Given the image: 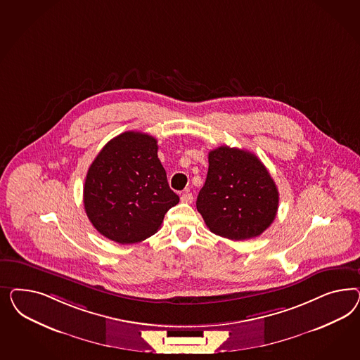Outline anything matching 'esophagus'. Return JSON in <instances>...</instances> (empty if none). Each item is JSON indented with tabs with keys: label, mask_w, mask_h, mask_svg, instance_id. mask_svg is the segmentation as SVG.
<instances>
[{
	"label": "esophagus",
	"mask_w": 360,
	"mask_h": 360,
	"mask_svg": "<svg viewBox=\"0 0 360 360\" xmlns=\"http://www.w3.org/2000/svg\"><path fill=\"white\" fill-rule=\"evenodd\" d=\"M193 199H194V196H193L191 193H185V194H182V196H181V200H182L184 203H191Z\"/></svg>",
	"instance_id": "1"
}]
</instances>
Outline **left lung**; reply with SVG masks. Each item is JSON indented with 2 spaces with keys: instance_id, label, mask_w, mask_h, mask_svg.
Returning <instances> with one entry per match:
<instances>
[{
  "instance_id": "obj_1",
  "label": "left lung",
  "mask_w": 360,
  "mask_h": 360,
  "mask_svg": "<svg viewBox=\"0 0 360 360\" xmlns=\"http://www.w3.org/2000/svg\"><path fill=\"white\" fill-rule=\"evenodd\" d=\"M196 208L211 232L231 240L260 236L276 218L278 190L251 152L219 146L208 153V173Z\"/></svg>"
}]
</instances>
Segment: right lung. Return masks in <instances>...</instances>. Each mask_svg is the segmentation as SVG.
<instances>
[{
    "instance_id": "1",
    "label": "right lung",
    "mask_w": 360,
    "mask_h": 360,
    "mask_svg": "<svg viewBox=\"0 0 360 360\" xmlns=\"http://www.w3.org/2000/svg\"><path fill=\"white\" fill-rule=\"evenodd\" d=\"M157 140L124 131L100 150L88 169L83 202L98 232L120 244L150 238L179 202L169 187Z\"/></svg>"
}]
</instances>
